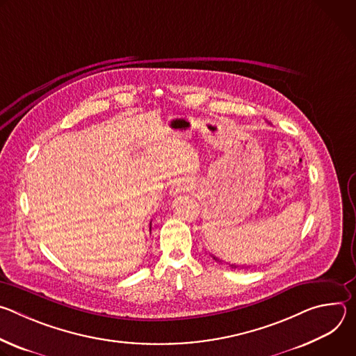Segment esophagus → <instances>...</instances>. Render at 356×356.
Here are the masks:
<instances>
[{"label":"esophagus","instance_id":"34e87169","mask_svg":"<svg viewBox=\"0 0 356 356\" xmlns=\"http://www.w3.org/2000/svg\"><path fill=\"white\" fill-rule=\"evenodd\" d=\"M191 188V184H188V181H180L177 184L173 186L172 188V194L173 195H179V194H183L186 191H188Z\"/></svg>","mask_w":356,"mask_h":356}]
</instances>
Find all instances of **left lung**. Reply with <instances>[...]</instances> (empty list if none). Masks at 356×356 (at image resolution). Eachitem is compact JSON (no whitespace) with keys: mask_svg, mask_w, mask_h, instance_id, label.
<instances>
[{"mask_svg":"<svg viewBox=\"0 0 356 356\" xmlns=\"http://www.w3.org/2000/svg\"><path fill=\"white\" fill-rule=\"evenodd\" d=\"M213 258H214V261H218V259H217V258H216V257H213ZM231 268H232V269H236V268H238V266H235V265H231Z\"/></svg>","mask_w":356,"mask_h":356,"instance_id":"obj_1","label":"left lung"}]
</instances>
